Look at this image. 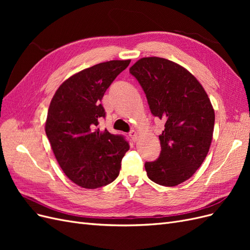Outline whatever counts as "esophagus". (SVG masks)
Masks as SVG:
<instances>
[{"label": "esophagus", "mask_w": 250, "mask_h": 250, "mask_svg": "<svg viewBox=\"0 0 250 250\" xmlns=\"http://www.w3.org/2000/svg\"><path fill=\"white\" fill-rule=\"evenodd\" d=\"M129 137L131 138V140H132L133 142H135V141H137V139H138V132L135 131V130H131V131L129 132Z\"/></svg>", "instance_id": "1"}]
</instances>
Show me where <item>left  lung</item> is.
Listing matches in <instances>:
<instances>
[{
  "label": "left lung",
  "instance_id": "left-lung-1",
  "mask_svg": "<svg viewBox=\"0 0 250 250\" xmlns=\"http://www.w3.org/2000/svg\"><path fill=\"white\" fill-rule=\"evenodd\" d=\"M129 72L145 92L151 113L165 122L158 135L161 154L145 163L147 175L161 186H177L208 155L215 124L209 98L190 72L166 58H141Z\"/></svg>",
  "mask_w": 250,
  "mask_h": 250
}]
</instances>
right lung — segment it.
Returning <instances> with one entry per match:
<instances>
[{
	"label": "right lung",
	"mask_w": 250,
	"mask_h": 250,
	"mask_svg": "<svg viewBox=\"0 0 250 250\" xmlns=\"http://www.w3.org/2000/svg\"><path fill=\"white\" fill-rule=\"evenodd\" d=\"M130 60H110L82 70L58 87L44 130L56 160L74 184L97 188L115 180L129 150L123 135L98 128L104 93Z\"/></svg>",
	"instance_id": "1"
}]
</instances>
